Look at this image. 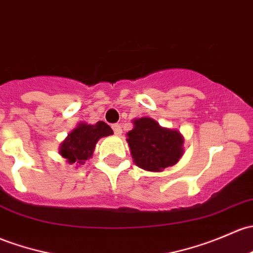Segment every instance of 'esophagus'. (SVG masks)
Returning <instances> with one entry per match:
<instances>
[{
  "mask_svg": "<svg viewBox=\"0 0 253 253\" xmlns=\"http://www.w3.org/2000/svg\"><path fill=\"white\" fill-rule=\"evenodd\" d=\"M113 129H114V133L116 135H121L122 134V127L120 125H113Z\"/></svg>",
  "mask_w": 253,
  "mask_h": 253,
  "instance_id": "esophagus-1",
  "label": "esophagus"
}]
</instances>
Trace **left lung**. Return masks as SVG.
Here are the masks:
<instances>
[{"instance_id": "left-lung-1", "label": "left lung", "mask_w": 253, "mask_h": 253, "mask_svg": "<svg viewBox=\"0 0 253 253\" xmlns=\"http://www.w3.org/2000/svg\"><path fill=\"white\" fill-rule=\"evenodd\" d=\"M133 128L127 133V143L133 162L149 172H161L173 166L184 154V137L178 129L162 127L156 120H132Z\"/></svg>"}]
</instances>
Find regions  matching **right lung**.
<instances>
[{
  "instance_id": "1",
  "label": "right lung",
  "mask_w": 253,
  "mask_h": 253,
  "mask_svg": "<svg viewBox=\"0 0 253 253\" xmlns=\"http://www.w3.org/2000/svg\"><path fill=\"white\" fill-rule=\"evenodd\" d=\"M111 134H114L113 129L104 121H98L94 125L80 122L60 143L59 154L68 164L79 167L92 158L98 140Z\"/></svg>"
}]
</instances>
